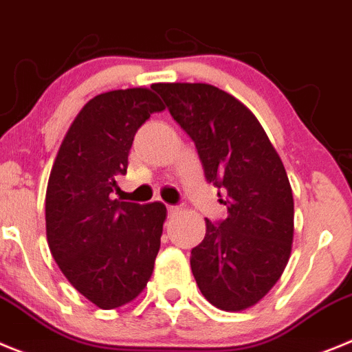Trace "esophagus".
<instances>
[{"mask_svg":"<svg viewBox=\"0 0 352 352\" xmlns=\"http://www.w3.org/2000/svg\"><path fill=\"white\" fill-rule=\"evenodd\" d=\"M166 210H168V217H173V215L179 214V207H177V205H168Z\"/></svg>","mask_w":352,"mask_h":352,"instance_id":"esophagus-1","label":"esophagus"}]
</instances>
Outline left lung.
Wrapping results in <instances>:
<instances>
[{"mask_svg":"<svg viewBox=\"0 0 352 352\" xmlns=\"http://www.w3.org/2000/svg\"><path fill=\"white\" fill-rule=\"evenodd\" d=\"M173 121L195 142L208 184L226 195V217L207 219L191 270L223 310L254 305L291 254L294 204L284 164L252 112L210 84H154Z\"/></svg>","mask_w":352,"mask_h":352,"instance_id":"obj_1","label":"left lung"}]
</instances>
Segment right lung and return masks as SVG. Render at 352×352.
<instances>
[{
  "instance_id": "1",
  "label": "right lung",
  "mask_w": 352,
  "mask_h": 352,
  "mask_svg": "<svg viewBox=\"0 0 352 352\" xmlns=\"http://www.w3.org/2000/svg\"><path fill=\"white\" fill-rule=\"evenodd\" d=\"M164 110L151 89L103 93L80 110L54 161L45 196L47 242L65 277L100 309L137 298L154 270L166 207L112 199L133 138Z\"/></svg>"
}]
</instances>
